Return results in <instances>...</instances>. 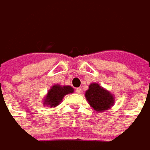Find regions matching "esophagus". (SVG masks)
<instances>
[{
  "label": "esophagus",
  "mask_w": 150,
  "mask_h": 150,
  "mask_svg": "<svg viewBox=\"0 0 150 150\" xmlns=\"http://www.w3.org/2000/svg\"><path fill=\"white\" fill-rule=\"evenodd\" d=\"M75 92H76L77 94H80V93L82 92L81 88H76V89H75Z\"/></svg>",
  "instance_id": "34e87169"
}]
</instances>
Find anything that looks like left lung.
Masks as SVG:
<instances>
[{"instance_id":"left-lung-1","label":"left lung","mask_w":150,"mask_h":150,"mask_svg":"<svg viewBox=\"0 0 150 150\" xmlns=\"http://www.w3.org/2000/svg\"><path fill=\"white\" fill-rule=\"evenodd\" d=\"M85 97L91 107L96 111L106 110L114 105L113 96L96 83L89 86V90L85 92Z\"/></svg>"}]
</instances>
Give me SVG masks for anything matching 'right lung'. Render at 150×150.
Instances as JSON below:
<instances>
[{
	"label": "right lung",
	"instance_id": "add662e5",
	"mask_svg": "<svg viewBox=\"0 0 150 150\" xmlns=\"http://www.w3.org/2000/svg\"><path fill=\"white\" fill-rule=\"evenodd\" d=\"M74 92V90L71 86H60L59 85H54L51 87V89L48 91L47 96L45 100V105L55 107L59 105L60 101L62 100L63 97L67 95Z\"/></svg>",
	"mask_w": 150,
	"mask_h": 150
}]
</instances>
